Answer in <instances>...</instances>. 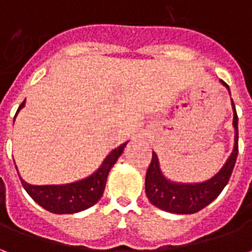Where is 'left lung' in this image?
Wrapping results in <instances>:
<instances>
[{
	"mask_svg": "<svg viewBox=\"0 0 252 252\" xmlns=\"http://www.w3.org/2000/svg\"><path fill=\"white\" fill-rule=\"evenodd\" d=\"M221 83L229 90L228 85L224 81ZM233 108V126H235V147L221 170L211 180L201 184H175L166 180L159 169V162L157 154L153 153L151 163L148 166L146 174V194L153 205L171 213L180 215H191L201 211L202 208L209 205L212 201L220 194L222 189L229 181L235 167V162L238 158V115Z\"/></svg>",
	"mask_w": 252,
	"mask_h": 252,
	"instance_id": "1",
	"label": "left lung"
}]
</instances>
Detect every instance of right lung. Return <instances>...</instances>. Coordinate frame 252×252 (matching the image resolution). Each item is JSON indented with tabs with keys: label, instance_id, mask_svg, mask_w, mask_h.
I'll use <instances>...</instances> for the list:
<instances>
[{
	"label": "right lung",
	"instance_id": "add662e5",
	"mask_svg": "<svg viewBox=\"0 0 252 252\" xmlns=\"http://www.w3.org/2000/svg\"><path fill=\"white\" fill-rule=\"evenodd\" d=\"M25 105V99L20 105L19 110ZM16 113V115H17ZM126 143L121 144L120 147L113 150L112 153L105 158L104 163L101 164L94 174L82 181H77L67 185H46L35 186L30 185L21 180V184L27 190V193L33 198L40 206L52 213L64 215V213H77L85 211L90 206H93L97 201L102 197V193L106 185V178L109 174L110 169L113 167L116 160L119 159Z\"/></svg>",
	"mask_w": 252,
	"mask_h": 252
}]
</instances>
